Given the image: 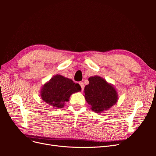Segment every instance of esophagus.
Listing matches in <instances>:
<instances>
[{"instance_id": "1", "label": "esophagus", "mask_w": 156, "mask_h": 156, "mask_svg": "<svg viewBox=\"0 0 156 156\" xmlns=\"http://www.w3.org/2000/svg\"><path fill=\"white\" fill-rule=\"evenodd\" d=\"M79 84H80V86H81V90L83 91L84 90V84L83 83V82L81 81V82H79Z\"/></svg>"}]
</instances>
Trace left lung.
Instances as JSON below:
<instances>
[{
  "mask_svg": "<svg viewBox=\"0 0 156 156\" xmlns=\"http://www.w3.org/2000/svg\"><path fill=\"white\" fill-rule=\"evenodd\" d=\"M89 84L84 87V98L96 113H102L115 105L119 94L115 87L98 75L88 78Z\"/></svg>",
  "mask_w": 156,
  "mask_h": 156,
  "instance_id": "1",
  "label": "left lung"
}]
</instances>
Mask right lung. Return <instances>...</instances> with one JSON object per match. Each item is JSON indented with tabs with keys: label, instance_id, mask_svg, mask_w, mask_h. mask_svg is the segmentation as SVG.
I'll return each mask as SVG.
<instances>
[{
	"label": "right lung",
	"instance_id": "add662e5",
	"mask_svg": "<svg viewBox=\"0 0 156 156\" xmlns=\"http://www.w3.org/2000/svg\"><path fill=\"white\" fill-rule=\"evenodd\" d=\"M81 87L72 79L56 75L42 86L40 96L42 100L55 108H62L69 101L72 94L81 92Z\"/></svg>",
	"mask_w": 156,
	"mask_h": 156
}]
</instances>
